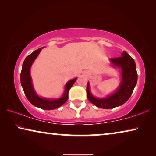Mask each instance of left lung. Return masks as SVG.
<instances>
[{"label": "left lung", "mask_w": 156, "mask_h": 156, "mask_svg": "<svg viewBox=\"0 0 156 156\" xmlns=\"http://www.w3.org/2000/svg\"><path fill=\"white\" fill-rule=\"evenodd\" d=\"M109 60L113 67L121 69V80L118 89L107 97L97 98L91 93L89 82L87 83V86L89 101L97 107L104 109H110L126 103L133 93L138 80L135 61L126 51L121 53V57L110 59Z\"/></svg>", "instance_id": "1"}]
</instances>
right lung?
<instances>
[{
  "mask_svg": "<svg viewBox=\"0 0 156 156\" xmlns=\"http://www.w3.org/2000/svg\"><path fill=\"white\" fill-rule=\"evenodd\" d=\"M42 48H43L34 51L25 59L20 73V83L27 100L33 106L44 110H52L63 105L67 101L69 89L77 78H74L67 82L65 86V91L60 98L49 99V98H43L38 96L33 85V81L30 76V68Z\"/></svg>",
  "mask_w": 156,
  "mask_h": 156,
  "instance_id": "right-lung-1",
  "label": "right lung"
}]
</instances>
